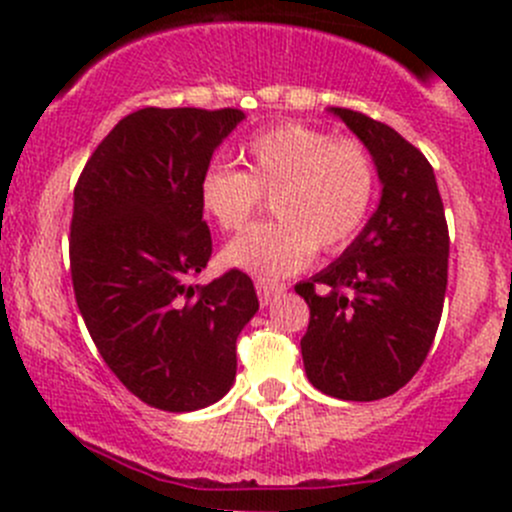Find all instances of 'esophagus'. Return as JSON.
I'll return each mask as SVG.
<instances>
[{
    "instance_id": "obj_1",
    "label": "esophagus",
    "mask_w": 512,
    "mask_h": 512,
    "mask_svg": "<svg viewBox=\"0 0 512 512\" xmlns=\"http://www.w3.org/2000/svg\"><path fill=\"white\" fill-rule=\"evenodd\" d=\"M255 287H257V294H260V302L265 304V307L267 304L275 302L280 294H285V289H287L282 282H270V280H257Z\"/></svg>"
}]
</instances>
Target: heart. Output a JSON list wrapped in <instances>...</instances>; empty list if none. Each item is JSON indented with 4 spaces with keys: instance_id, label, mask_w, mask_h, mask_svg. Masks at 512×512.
Here are the masks:
<instances>
[{
    "instance_id": "heart-1",
    "label": "heart",
    "mask_w": 512,
    "mask_h": 512,
    "mask_svg": "<svg viewBox=\"0 0 512 512\" xmlns=\"http://www.w3.org/2000/svg\"><path fill=\"white\" fill-rule=\"evenodd\" d=\"M245 170L213 163L203 170L198 200L220 230L240 232L272 200L275 223L242 235L225 262L260 277H287L314 250L339 252L364 230L379 193L369 148L356 138H334L307 123H277L240 148Z\"/></svg>"
}]
</instances>
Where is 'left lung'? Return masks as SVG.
Wrapping results in <instances>:
<instances>
[{
    "label": "left lung",
    "mask_w": 512,
    "mask_h": 512,
    "mask_svg": "<svg viewBox=\"0 0 512 512\" xmlns=\"http://www.w3.org/2000/svg\"><path fill=\"white\" fill-rule=\"evenodd\" d=\"M374 156L379 210L334 265L299 282L309 304L307 379L322 394L376 401L426 361L448 285V223L426 156L386 123L334 108Z\"/></svg>",
    "instance_id": "1"
}]
</instances>
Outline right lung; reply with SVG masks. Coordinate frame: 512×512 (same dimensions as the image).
I'll list each match as a JSON object with an SVG mask.
<instances>
[{
  "mask_svg": "<svg viewBox=\"0 0 512 512\" xmlns=\"http://www.w3.org/2000/svg\"><path fill=\"white\" fill-rule=\"evenodd\" d=\"M240 108L128 113L74 188L76 304L116 379L160 411H198L230 391L237 337L257 294L240 270L193 285L213 255L198 183Z\"/></svg>",
  "mask_w": 512,
  "mask_h": 512,
  "instance_id": "add662e5",
  "label": "right lung"
}]
</instances>
